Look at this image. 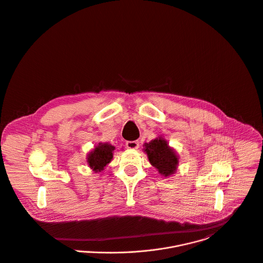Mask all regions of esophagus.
<instances>
[{"label":"esophagus","instance_id":"1","mask_svg":"<svg viewBox=\"0 0 263 263\" xmlns=\"http://www.w3.org/2000/svg\"><path fill=\"white\" fill-rule=\"evenodd\" d=\"M126 146L128 148H132V149H136L139 147V141L138 140H134V141H127L126 142Z\"/></svg>","mask_w":263,"mask_h":263}]
</instances>
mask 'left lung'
Masks as SVG:
<instances>
[{
    "instance_id": "1",
    "label": "left lung",
    "mask_w": 263,
    "mask_h": 263,
    "mask_svg": "<svg viewBox=\"0 0 263 263\" xmlns=\"http://www.w3.org/2000/svg\"><path fill=\"white\" fill-rule=\"evenodd\" d=\"M144 146L151 163L158 168L161 175L166 177L176 171L179 162L178 157L164 139H155L149 143H145Z\"/></svg>"
}]
</instances>
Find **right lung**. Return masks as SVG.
Here are the masks:
<instances>
[{"mask_svg": "<svg viewBox=\"0 0 263 263\" xmlns=\"http://www.w3.org/2000/svg\"><path fill=\"white\" fill-rule=\"evenodd\" d=\"M114 149L115 147L110 144L100 143L88 156L87 162L89 166L96 172L103 171L105 165L111 160Z\"/></svg>", "mask_w": 263, "mask_h": 263, "instance_id": "obj_1", "label": "right lung"}]
</instances>
